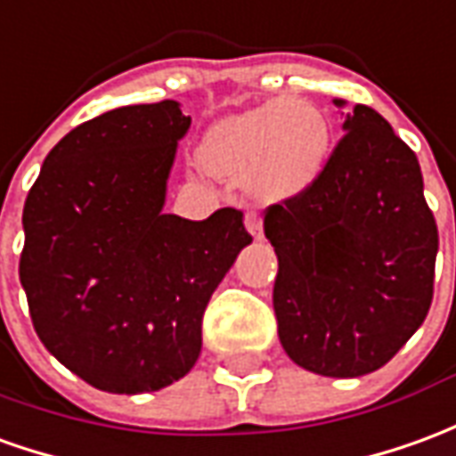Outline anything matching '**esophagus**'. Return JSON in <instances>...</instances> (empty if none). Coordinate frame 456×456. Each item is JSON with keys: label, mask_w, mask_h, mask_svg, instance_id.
<instances>
[{"label": "esophagus", "mask_w": 456, "mask_h": 456, "mask_svg": "<svg viewBox=\"0 0 456 456\" xmlns=\"http://www.w3.org/2000/svg\"><path fill=\"white\" fill-rule=\"evenodd\" d=\"M244 224L249 229V234L254 239L264 237V229H261V217L256 212H247V219H244Z\"/></svg>", "instance_id": "1"}]
</instances>
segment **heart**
<instances>
[{
	"label": "heart",
	"mask_w": 456,
	"mask_h": 456,
	"mask_svg": "<svg viewBox=\"0 0 456 456\" xmlns=\"http://www.w3.org/2000/svg\"><path fill=\"white\" fill-rule=\"evenodd\" d=\"M330 152L326 113L305 98H273L217 120L197 148L202 170L283 200L316 183Z\"/></svg>",
	"instance_id": "1"
}]
</instances>
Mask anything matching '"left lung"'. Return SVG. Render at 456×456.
<instances>
[{
	"label": "left lung",
	"instance_id": "8db88e82",
	"mask_svg": "<svg viewBox=\"0 0 456 456\" xmlns=\"http://www.w3.org/2000/svg\"><path fill=\"white\" fill-rule=\"evenodd\" d=\"M343 130L316 183L264 215L279 340L326 378L368 375L405 346L432 304L439 247L415 152L368 106Z\"/></svg>",
	"mask_w": 456,
	"mask_h": 456
}]
</instances>
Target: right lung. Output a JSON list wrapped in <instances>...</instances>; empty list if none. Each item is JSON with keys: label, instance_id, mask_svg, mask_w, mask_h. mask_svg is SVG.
<instances>
[{"label": "right lung", "instance_id": "1", "mask_svg": "<svg viewBox=\"0 0 456 456\" xmlns=\"http://www.w3.org/2000/svg\"><path fill=\"white\" fill-rule=\"evenodd\" d=\"M177 101L86 120L46 155L24 202L19 279L34 330L56 361L98 390L152 393L192 370L202 316L237 254L244 215H165Z\"/></svg>", "mask_w": 456, "mask_h": 456}]
</instances>
